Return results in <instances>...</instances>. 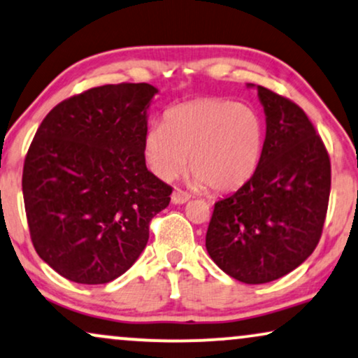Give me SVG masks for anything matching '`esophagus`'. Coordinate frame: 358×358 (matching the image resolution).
Here are the masks:
<instances>
[{"instance_id": "obj_1", "label": "esophagus", "mask_w": 358, "mask_h": 358, "mask_svg": "<svg viewBox=\"0 0 358 358\" xmlns=\"http://www.w3.org/2000/svg\"><path fill=\"white\" fill-rule=\"evenodd\" d=\"M189 199H191V194L180 191V189H176V191L172 192V196H171L172 204H186Z\"/></svg>"}]
</instances>
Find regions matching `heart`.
Returning a JSON list of instances; mask_svg holds the SVG:
<instances>
[{
  "label": "heart",
  "mask_w": 358,
  "mask_h": 358,
  "mask_svg": "<svg viewBox=\"0 0 358 358\" xmlns=\"http://www.w3.org/2000/svg\"><path fill=\"white\" fill-rule=\"evenodd\" d=\"M266 126L254 108L231 99L202 98L167 109L164 124L144 136L143 152L152 174L176 179L189 164L192 184L214 191L244 186L257 171Z\"/></svg>",
  "instance_id": "obj_1"
}]
</instances>
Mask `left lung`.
<instances>
[{
    "mask_svg": "<svg viewBox=\"0 0 358 358\" xmlns=\"http://www.w3.org/2000/svg\"><path fill=\"white\" fill-rule=\"evenodd\" d=\"M257 96L266 114L260 164L215 202L206 234L210 259L244 284L280 279L314 252L330 196V159L307 114L267 87Z\"/></svg>",
    "mask_w": 358,
    "mask_h": 358,
    "instance_id": "1",
    "label": "left lung"
}]
</instances>
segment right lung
<instances>
[{
	"instance_id": "obj_1",
	"label": "right lung",
	"mask_w": 358,
	"mask_h": 358,
	"mask_svg": "<svg viewBox=\"0 0 358 358\" xmlns=\"http://www.w3.org/2000/svg\"><path fill=\"white\" fill-rule=\"evenodd\" d=\"M157 87H92L48 113L24 159L31 241L51 268L78 284H108L138 260L171 186L145 167L148 109Z\"/></svg>"
}]
</instances>
